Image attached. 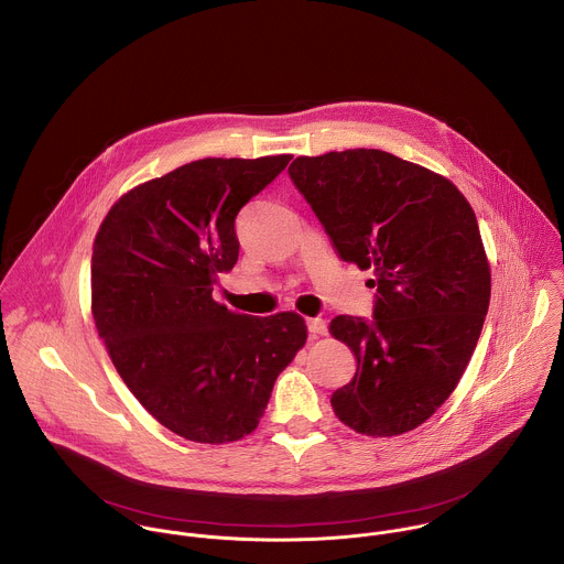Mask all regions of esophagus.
Listing matches in <instances>:
<instances>
[{"label": "esophagus", "instance_id": "esophagus-1", "mask_svg": "<svg viewBox=\"0 0 564 564\" xmlns=\"http://www.w3.org/2000/svg\"><path fill=\"white\" fill-rule=\"evenodd\" d=\"M306 326H308V333H311L313 337H319V335H326V333H328L326 322H324V319H319V317L308 319V322H306Z\"/></svg>", "mask_w": 564, "mask_h": 564}]
</instances>
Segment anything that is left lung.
<instances>
[{"label":"left lung","mask_w":564,"mask_h":564,"mask_svg":"<svg viewBox=\"0 0 564 564\" xmlns=\"http://www.w3.org/2000/svg\"><path fill=\"white\" fill-rule=\"evenodd\" d=\"M289 175L339 258L378 286L375 322H330L357 359L335 415L372 437L413 431L453 393L484 328L492 278L477 216L446 177L376 149L297 158Z\"/></svg>","instance_id":"left-lung-1"}]
</instances>
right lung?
Masks as SVG:
<instances>
[{
	"label": "right lung",
	"mask_w": 564,
	"mask_h": 564,
	"mask_svg": "<svg viewBox=\"0 0 564 564\" xmlns=\"http://www.w3.org/2000/svg\"><path fill=\"white\" fill-rule=\"evenodd\" d=\"M291 155L205 158L124 192L98 227L91 315L131 393L198 444L249 435L308 330L293 311L249 317L212 297L238 260L236 214Z\"/></svg>",
	"instance_id": "obj_1"
}]
</instances>
